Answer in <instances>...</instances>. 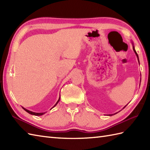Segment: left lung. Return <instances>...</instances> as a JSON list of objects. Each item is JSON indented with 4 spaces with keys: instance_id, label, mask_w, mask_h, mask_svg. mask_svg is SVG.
I'll return each instance as SVG.
<instances>
[{
    "instance_id": "left-lung-1",
    "label": "left lung",
    "mask_w": 150,
    "mask_h": 150,
    "mask_svg": "<svg viewBox=\"0 0 150 150\" xmlns=\"http://www.w3.org/2000/svg\"><path fill=\"white\" fill-rule=\"evenodd\" d=\"M132 45H133V51H134V52H135V55H136V56H137V59H138V61H139V56H138V54L137 53V52H136V51H135V46H134V44H133V42H132ZM126 106V105L125 106H124L123 108H124ZM118 112H117V113H114V114H111V115H108L109 116H111V115H115V114H116V113H117Z\"/></svg>"
}]
</instances>
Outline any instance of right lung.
Here are the masks:
<instances>
[{
	"label": "right lung",
	"mask_w": 150,
	"mask_h": 150,
	"mask_svg": "<svg viewBox=\"0 0 150 150\" xmlns=\"http://www.w3.org/2000/svg\"><path fill=\"white\" fill-rule=\"evenodd\" d=\"M60 97H59V100H57V103H56V104H55V105H54V106H53V108L55 107V106H56V105H57V104H58V103H59V100H60ZM22 108H23V109H24L25 111H26V112H28V113H30V114H31V115H36V116H40V115H42L45 114V113H46V112H43V113H35V112H33V111H31L28 110L26 109V108H23V107H22ZM52 109H51V110H52Z\"/></svg>",
	"instance_id": "obj_1"
}]
</instances>
